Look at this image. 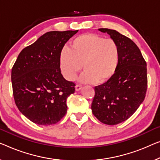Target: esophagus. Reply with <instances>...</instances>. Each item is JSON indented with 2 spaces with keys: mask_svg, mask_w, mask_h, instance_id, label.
Masks as SVG:
<instances>
[{
  "mask_svg": "<svg viewBox=\"0 0 160 160\" xmlns=\"http://www.w3.org/2000/svg\"><path fill=\"white\" fill-rule=\"evenodd\" d=\"M82 86L81 85H76L75 86V90H77V91H78V90H80V89H82Z\"/></svg>",
  "mask_w": 160,
  "mask_h": 160,
  "instance_id": "obj_1",
  "label": "esophagus"
}]
</instances>
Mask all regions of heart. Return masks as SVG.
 Masks as SVG:
<instances>
[{"instance_id": "b5f03b06", "label": "heart", "mask_w": 160, "mask_h": 160, "mask_svg": "<svg viewBox=\"0 0 160 160\" xmlns=\"http://www.w3.org/2000/svg\"><path fill=\"white\" fill-rule=\"evenodd\" d=\"M120 56V47L116 40L95 34H85L75 38L70 43V48L62 49L59 68L64 77L72 81L83 66L85 71L80 80L101 84L115 75Z\"/></svg>"}]
</instances>
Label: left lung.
Wrapping results in <instances>:
<instances>
[{
	"label": "left lung",
	"mask_w": 160,
	"mask_h": 160,
	"mask_svg": "<svg viewBox=\"0 0 160 160\" xmlns=\"http://www.w3.org/2000/svg\"><path fill=\"white\" fill-rule=\"evenodd\" d=\"M116 40L120 62L113 77L95 87L91 109L101 122L116 125L130 118L144 101L147 89V63L132 39L109 28H99Z\"/></svg>",
	"instance_id": "1"
}]
</instances>
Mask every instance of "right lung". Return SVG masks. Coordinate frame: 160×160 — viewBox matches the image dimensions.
<instances>
[{"mask_svg":"<svg viewBox=\"0 0 160 160\" xmlns=\"http://www.w3.org/2000/svg\"><path fill=\"white\" fill-rule=\"evenodd\" d=\"M78 32L45 33L20 52L12 68L15 103L23 115L37 124H55L67 113V99L75 92V84L61 74L59 54Z\"/></svg>","mask_w":160,"mask_h":160,"instance_id":"add662e5","label":"right lung"}]
</instances>
